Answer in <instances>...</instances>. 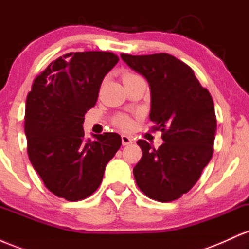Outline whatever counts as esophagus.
<instances>
[{"label":"esophagus","instance_id":"1","mask_svg":"<svg viewBox=\"0 0 249 249\" xmlns=\"http://www.w3.org/2000/svg\"><path fill=\"white\" fill-rule=\"evenodd\" d=\"M132 142H133V141H132V138H131V137L125 136V134H122V144L124 145V146L132 144Z\"/></svg>","mask_w":249,"mask_h":249}]
</instances>
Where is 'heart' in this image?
Wrapping results in <instances>:
<instances>
[{
	"label": "heart",
	"mask_w": 249,
	"mask_h": 249,
	"mask_svg": "<svg viewBox=\"0 0 249 249\" xmlns=\"http://www.w3.org/2000/svg\"><path fill=\"white\" fill-rule=\"evenodd\" d=\"M133 76L136 75H133V73H124V76H123V81H126V79L131 78V77ZM115 124L118 127L123 128V130H128V128L132 126V121H131L127 116L121 115V116H117L115 118Z\"/></svg>",
	"instance_id": "1"
}]
</instances>
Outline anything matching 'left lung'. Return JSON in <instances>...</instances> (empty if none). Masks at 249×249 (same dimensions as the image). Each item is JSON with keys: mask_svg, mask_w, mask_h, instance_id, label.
<instances>
[{"mask_svg": "<svg viewBox=\"0 0 249 249\" xmlns=\"http://www.w3.org/2000/svg\"><path fill=\"white\" fill-rule=\"evenodd\" d=\"M121 57L147 81L150 119L165 142L158 150L146 141L137 142L142 156L133 168L134 179L148 198L173 201L194 186L212 158L216 132L213 99L193 70L174 56Z\"/></svg>", "mask_w": 249, "mask_h": 249, "instance_id": "left-lung-1", "label": "left lung"}]
</instances>
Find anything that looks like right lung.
Masks as SVG:
<instances>
[{"instance_id": "1", "label": "right lung", "mask_w": 249, "mask_h": 249, "mask_svg": "<svg viewBox=\"0 0 249 249\" xmlns=\"http://www.w3.org/2000/svg\"><path fill=\"white\" fill-rule=\"evenodd\" d=\"M118 61L105 51L70 53L34 81L25 103L28 154L45 187L59 198L78 201L91 196L121 147L119 134L85 139L83 130L85 113L96 105L103 79Z\"/></svg>"}]
</instances>
